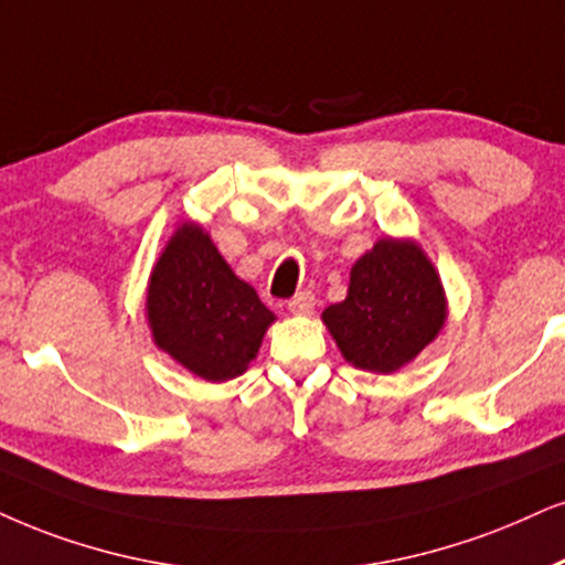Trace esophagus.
<instances>
[{
    "label": "esophagus",
    "mask_w": 565,
    "mask_h": 565,
    "mask_svg": "<svg viewBox=\"0 0 565 565\" xmlns=\"http://www.w3.org/2000/svg\"><path fill=\"white\" fill-rule=\"evenodd\" d=\"M312 310H316V297H312V291H299L297 297L289 299L291 316H312Z\"/></svg>",
    "instance_id": "esophagus-1"
}]
</instances>
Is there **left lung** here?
Segmentation results:
<instances>
[{
	"instance_id": "left-lung-1",
	"label": "left lung",
	"mask_w": 565,
	"mask_h": 565,
	"mask_svg": "<svg viewBox=\"0 0 565 565\" xmlns=\"http://www.w3.org/2000/svg\"><path fill=\"white\" fill-rule=\"evenodd\" d=\"M448 318L438 268L419 242L381 237L349 270L347 299L323 326L349 365L391 375L430 347Z\"/></svg>"
}]
</instances>
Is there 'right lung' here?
<instances>
[{
    "instance_id": "1",
    "label": "right lung",
    "mask_w": 565,
    "mask_h": 565,
    "mask_svg": "<svg viewBox=\"0 0 565 565\" xmlns=\"http://www.w3.org/2000/svg\"><path fill=\"white\" fill-rule=\"evenodd\" d=\"M153 344L209 383L245 373L276 316L234 274L211 234L182 221L153 263L146 289Z\"/></svg>"
}]
</instances>
